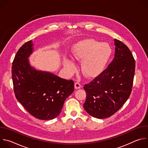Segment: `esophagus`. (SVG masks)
Listing matches in <instances>:
<instances>
[{"label": "esophagus", "mask_w": 148, "mask_h": 148, "mask_svg": "<svg viewBox=\"0 0 148 148\" xmlns=\"http://www.w3.org/2000/svg\"><path fill=\"white\" fill-rule=\"evenodd\" d=\"M74 86H75V89H79L81 87V84L78 82H75V84H74Z\"/></svg>", "instance_id": "1"}]
</instances>
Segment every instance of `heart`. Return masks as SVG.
Instances as JSON below:
<instances>
[{"label":"heart","instance_id":"b5f03b06","mask_svg":"<svg viewBox=\"0 0 148 148\" xmlns=\"http://www.w3.org/2000/svg\"><path fill=\"white\" fill-rule=\"evenodd\" d=\"M111 54V48L106 43H100L94 39H86L77 43L73 48V58L80 62L84 75L93 77L99 74L106 66ZM64 65L69 73L74 71L75 66L69 60L64 61Z\"/></svg>","mask_w":148,"mask_h":148}]
</instances>
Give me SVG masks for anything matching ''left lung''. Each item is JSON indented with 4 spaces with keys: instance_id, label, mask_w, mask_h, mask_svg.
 Returning <instances> with one entry per match:
<instances>
[{
    "instance_id": "8db88e82",
    "label": "left lung",
    "mask_w": 148,
    "mask_h": 148,
    "mask_svg": "<svg viewBox=\"0 0 148 148\" xmlns=\"http://www.w3.org/2000/svg\"><path fill=\"white\" fill-rule=\"evenodd\" d=\"M114 58L97 77L84 84L86 100L83 107L99 119L116 113L130 97L135 75V61L129 48L115 39Z\"/></svg>"
}]
</instances>
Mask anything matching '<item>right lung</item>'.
I'll return each instance as SVG.
<instances>
[{"mask_svg":"<svg viewBox=\"0 0 148 148\" xmlns=\"http://www.w3.org/2000/svg\"><path fill=\"white\" fill-rule=\"evenodd\" d=\"M33 50L30 40L15 56L12 67L14 92L32 116L41 120L53 119L60 114L66 99L74 91V83L31 67L28 57Z\"/></svg>","mask_w":148,"mask_h":148,"instance_id":"obj_1","label":"right lung"}]
</instances>
